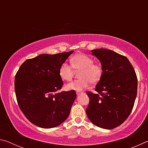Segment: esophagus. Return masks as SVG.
<instances>
[{"label": "esophagus", "mask_w": 148, "mask_h": 148, "mask_svg": "<svg viewBox=\"0 0 148 148\" xmlns=\"http://www.w3.org/2000/svg\"><path fill=\"white\" fill-rule=\"evenodd\" d=\"M81 93H82V92L78 91H76V94H77V95H80Z\"/></svg>", "instance_id": "1"}]
</instances>
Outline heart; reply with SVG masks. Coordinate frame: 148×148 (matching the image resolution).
<instances>
[{"label":"heart","mask_w":148,"mask_h":148,"mask_svg":"<svg viewBox=\"0 0 148 148\" xmlns=\"http://www.w3.org/2000/svg\"><path fill=\"white\" fill-rule=\"evenodd\" d=\"M71 64L62 62L59 69V75L62 80L71 81L75 71H79V79L74 80L66 86L67 90L81 91L91 83L95 84L101 80L103 67L99 63H94L91 57L85 54H77L71 59Z\"/></svg>","instance_id":"1"}]
</instances>
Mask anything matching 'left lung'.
Here are the masks:
<instances>
[{
  "label": "left lung",
  "instance_id": "left-lung-1",
  "mask_svg": "<svg viewBox=\"0 0 148 148\" xmlns=\"http://www.w3.org/2000/svg\"><path fill=\"white\" fill-rule=\"evenodd\" d=\"M91 51L101 61L103 74L95 87L97 93L86 92L89 103L86 111L96 126L112 129L131 113L137 95V76L125 56L106 49Z\"/></svg>",
  "mask_w": 148,
  "mask_h": 148
}]
</instances>
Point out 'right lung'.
Segmentation results:
<instances>
[{
    "label": "right lung",
    "instance_id": "add662e5",
    "mask_svg": "<svg viewBox=\"0 0 148 148\" xmlns=\"http://www.w3.org/2000/svg\"><path fill=\"white\" fill-rule=\"evenodd\" d=\"M73 51L42 54L27 59L15 76V92L20 110L32 123L53 128L66 119L76 98L74 90L58 92L63 85L59 69Z\"/></svg>",
    "mask_w": 148,
    "mask_h": 148
}]
</instances>
